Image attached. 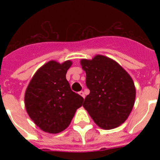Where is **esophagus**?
<instances>
[{
    "label": "esophagus",
    "instance_id": "obj_1",
    "mask_svg": "<svg viewBox=\"0 0 160 160\" xmlns=\"http://www.w3.org/2000/svg\"><path fill=\"white\" fill-rule=\"evenodd\" d=\"M78 94H79V95H81L82 97L83 98H85V94H84V92H83V91H80V92H78Z\"/></svg>",
    "mask_w": 160,
    "mask_h": 160
}]
</instances>
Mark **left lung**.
Listing matches in <instances>:
<instances>
[{
	"label": "left lung",
	"mask_w": 160,
	"mask_h": 160,
	"mask_svg": "<svg viewBox=\"0 0 160 160\" xmlns=\"http://www.w3.org/2000/svg\"><path fill=\"white\" fill-rule=\"evenodd\" d=\"M80 63L90 90L83 107L102 129L119 127L135 104L136 91L131 77L117 62L103 55L81 59Z\"/></svg>",
	"instance_id": "1"
}]
</instances>
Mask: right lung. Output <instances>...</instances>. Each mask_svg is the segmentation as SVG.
I'll use <instances>...</instances> for the list:
<instances>
[{
  "instance_id": "obj_1",
  "label": "right lung",
  "mask_w": 160,
  "mask_h": 160,
  "mask_svg": "<svg viewBox=\"0 0 160 160\" xmlns=\"http://www.w3.org/2000/svg\"><path fill=\"white\" fill-rule=\"evenodd\" d=\"M72 62L51 60L32 76L25 93L29 116L45 132L58 134L69 127L83 98L73 92L66 74Z\"/></svg>"
}]
</instances>
